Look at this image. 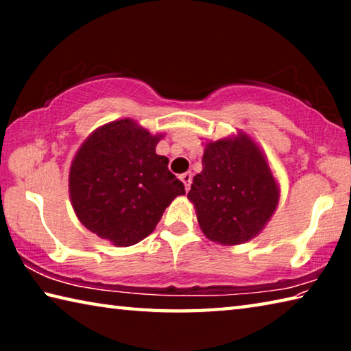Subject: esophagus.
Returning <instances> with one entry per match:
<instances>
[{
  "mask_svg": "<svg viewBox=\"0 0 351 351\" xmlns=\"http://www.w3.org/2000/svg\"><path fill=\"white\" fill-rule=\"evenodd\" d=\"M181 181L184 182V187H186V190L189 192L190 184H192V173H190V171H186V173H182L181 175Z\"/></svg>",
  "mask_w": 351,
  "mask_h": 351,
  "instance_id": "1",
  "label": "esophagus"
}]
</instances>
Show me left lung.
<instances>
[{
	"mask_svg": "<svg viewBox=\"0 0 351 351\" xmlns=\"http://www.w3.org/2000/svg\"><path fill=\"white\" fill-rule=\"evenodd\" d=\"M187 198L207 239L234 246L263 230L277 209L280 189L263 150L239 130L206 142L203 170L193 178Z\"/></svg>",
	"mask_w": 351,
	"mask_h": 351,
	"instance_id": "8db88e82",
	"label": "left lung"
}]
</instances>
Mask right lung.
I'll use <instances>...</instances> for the list:
<instances>
[{"mask_svg": "<svg viewBox=\"0 0 351 351\" xmlns=\"http://www.w3.org/2000/svg\"><path fill=\"white\" fill-rule=\"evenodd\" d=\"M164 134L133 119L99 127L77 150L69 169V198L79 221L117 247L150 235L165 207L186 195L182 182L156 154Z\"/></svg>", "mask_w": 351, "mask_h": 351, "instance_id": "right-lung-1", "label": "right lung"}]
</instances>
